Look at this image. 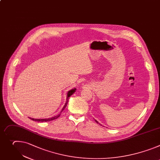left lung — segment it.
I'll list each match as a JSON object with an SVG mask.
<instances>
[{
  "instance_id": "obj_1",
  "label": "left lung",
  "mask_w": 160,
  "mask_h": 160,
  "mask_svg": "<svg viewBox=\"0 0 160 160\" xmlns=\"http://www.w3.org/2000/svg\"><path fill=\"white\" fill-rule=\"evenodd\" d=\"M95 120V122H97V123H98V122L97 120ZM101 125H102V124H101Z\"/></svg>"
}]
</instances>
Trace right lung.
<instances>
[{
    "mask_svg": "<svg viewBox=\"0 0 160 160\" xmlns=\"http://www.w3.org/2000/svg\"><path fill=\"white\" fill-rule=\"evenodd\" d=\"M76 88H74V89H71V90H69L68 92V94H67V100H66V103H65V105H64V106L63 107V108H62V110H61V112H60V113L58 114V115H56V116H54V117H51V118H40V119H37V118H31V117H29L31 120H33V121H37V122H48V121H51V120H55V119H57V118H58L59 117H60V115H61V113H62V112L65 109V108L67 107V105H68V102H69V98L71 97V96L72 95V94H73L75 92H76Z\"/></svg>",
    "mask_w": 160,
    "mask_h": 160,
    "instance_id": "add662e5",
    "label": "right lung"
}]
</instances>
